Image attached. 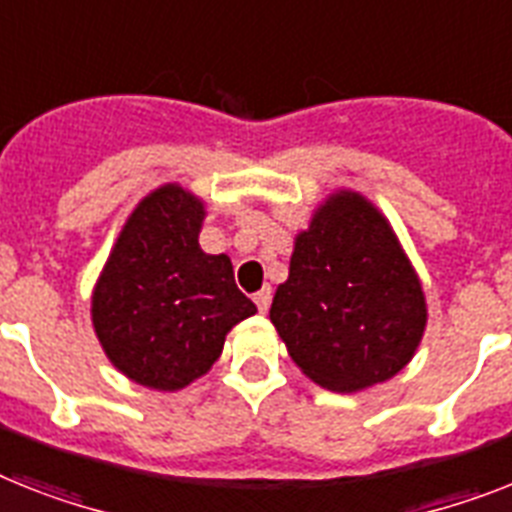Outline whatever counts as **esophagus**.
<instances>
[{"mask_svg": "<svg viewBox=\"0 0 512 512\" xmlns=\"http://www.w3.org/2000/svg\"><path fill=\"white\" fill-rule=\"evenodd\" d=\"M253 301H256V306H259L261 314H266V311H269V306H272V290H269V287H264V290H259V293L253 295Z\"/></svg>", "mask_w": 512, "mask_h": 512, "instance_id": "1", "label": "esophagus"}]
</instances>
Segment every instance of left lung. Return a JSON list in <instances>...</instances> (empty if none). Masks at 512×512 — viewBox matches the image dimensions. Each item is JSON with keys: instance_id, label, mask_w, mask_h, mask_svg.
<instances>
[{"instance_id": "8db88e82", "label": "left lung", "mask_w": 512, "mask_h": 512, "mask_svg": "<svg viewBox=\"0 0 512 512\" xmlns=\"http://www.w3.org/2000/svg\"><path fill=\"white\" fill-rule=\"evenodd\" d=\"M269 319L306 377L356 392L411 361L426 301L390 222L363 196L340 190L295 238Z\"/></svg>"}]
</instances>
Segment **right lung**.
Here are the masks:
<instances>
[{"label":"right lung","mask_w":512,"mask_h":512,"mask_svg":"<svg viewBox=\"0 0 512 512\" xmlns=\"http://www.w3.org/2000/svg\"><path fill=\"white\" fill-rule=\"evenodd\" d=\"M204 204L162 185L128 217L96 282L91 319L109 361L151 390H183L217 361L232 327L256 314L225 253L198 246Z\"/></svg>","instance_id":"obj_1"}]
</instances>
